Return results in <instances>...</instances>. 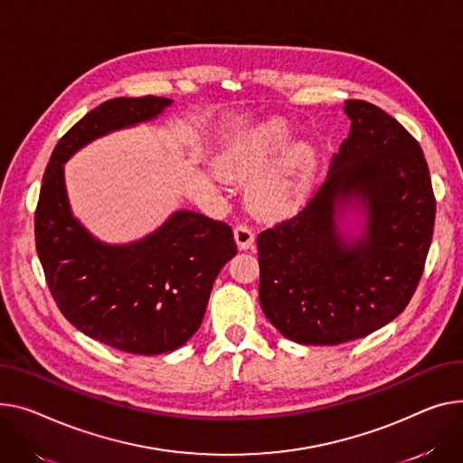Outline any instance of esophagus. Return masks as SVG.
Instances as JSON below:
<instances>
[{
	"instance_id": "obj_1",
	"label": "esophagus",
	"mask_w": 463,
	"mask_h": 463,
	"mask_svg": "<svg viewBox=\"0 0 463 463\" xmlns=\"http://www.w3.org/2000/svg\"><path fill=\"white\" fill-rule=\"evenodd\" d=\"M234 240H236V245L240 251H248L253 248V243H255V232L250 225L240 223L234 227Z\"/></svg>"
}]
</instances>
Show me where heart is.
<instances>
[{
  "instance_id": "obj_1",
  "label": "heart",
  "mask_w": 463,
  "mask_h": 463,
  "mask_svg": "<svg viewBox=\"0 0 463 463\" xmlns=\"http://www.w3.org/2000/svg\"><path fill=\"white\" fill-rule=\"evenodd\" d=\"M288 139L290 130L285 125L266 122L234 137L215 162L225 180L248 182L256 176L248 197L253 210L262 215L290 213L311 192L317 169V152L311 143H294L266 170L263 168Z\"/></svg>"
}]
</instances>
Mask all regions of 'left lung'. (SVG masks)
<instances>
[{"instance_id":"8db88e82","label":"left lung","mask_w":463,"mask_h":463,"mask_svg":"<svg viewBox=\"0 0 463 463\" xmlns=\"http://www.w3.org/2000/svg\"><path fill=\"white\" fill-rule=\"evenodd\" d=\"M350 134L329 175L294 218L259 234V299L266 318L299 345L366 336L406 309L424 269L436 197L417 139L364 100H346ZM346 205L365 225L337 229Z\"/></svg>"}]
</instances>
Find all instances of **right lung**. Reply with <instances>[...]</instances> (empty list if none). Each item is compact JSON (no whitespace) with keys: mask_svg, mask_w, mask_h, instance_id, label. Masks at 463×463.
Returning a JSON list of instances; mask_svg holds the SVG:
<instances>
[{"mask_svg":"<svg viewBox=\"0 0 463 463\" xmlns=\"http://www.w3.org/2000/svg\"><path fill=\"white\" fill-rule=\"evenodd\" d=\"M173 100L113 99L59 139L43 176L35 243L48 288L63 317L115 350L158 355L199 329L212 285L236 255L232 229L178 210L148 236L111 245L72 215L63 164L92 139L156 118Z\"/></svg>","mask_w":463,"mask_h":463,"instance_id":"obj_1","label":"right lung"}]
</instances>
